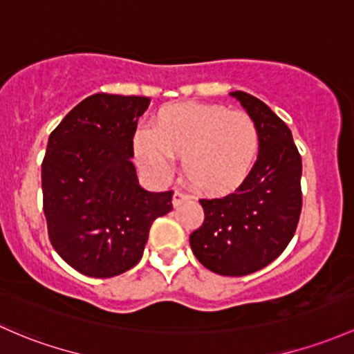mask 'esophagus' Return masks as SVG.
Listing matches in <instances>:
<instances>
[{
    "mask_svg": "<svg viewBox=\"0 0 354 354\" xmlns=\"http://www.w3.org/2000/svg\"><path fill=\"white\" fill-rule=\"evenodd\" d=\"M187 198H188L187 193H183V192H180V189H176V192H174V195H173V205L178 207L181 202H185V200H187Z\"/></svg>",
    "mask_w": 354,
    "mask_h": 354,
    "instance_id": "obj_1",
    "label": "esophagus"
}]
</instances>
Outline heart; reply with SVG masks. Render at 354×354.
Listing matches in <instances>:
<instances>
[{
	"label": "heart",
	"instance_id": "b5f03b06",
	"mask_svg": "<svg viewBox=\"0 0 354 354\" xmlns=\"http://www.w3.org/2000/svg\"><path fill=\"white\" fill-rule=\"evenodd\" d=\"M139 165L154 180L173 174L176 156L189 183L221 193L248 176L259 152V130L244 111L208 103H174L158 111L154 132L140 129L133 139Z\"/></svg>",
	"mask_w": 354,
	"mask_h": 354
}]
</instances>
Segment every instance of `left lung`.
<instances>
[{
	"mask_svg": "<svg viewBox=\"0 0 354 354\" xmlns=\"http://www.w3.org/2000/svg\"><path fill=\"white\" fill-rule=\"evenodd\" d=\"M259 130V154L239 188L200 200L205 221L189 234L203 266L224 277H244L270 265L292 241L302 212V159L286 124L266 103L232 91Z\"/></svg>",
	"mask_w": 354,
	"mask_h": 354,
	"instance_id": "left-lung-1",
	"label": "left lung"
}]
</instances>
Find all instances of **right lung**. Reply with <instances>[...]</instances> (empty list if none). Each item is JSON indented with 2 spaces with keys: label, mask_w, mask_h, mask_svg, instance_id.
Instances as JSON below:
<instances>
[{
  "label": "right lung",
  "mask_w": 354,
  "mask_h": 354,
  "mask_svg": "<svg viewBox=\"0 0 354 354\" xmlns=\"http://www.w3.org/2000/svg\"><path fill=\"white\" fill-rule=\"evenodd\" d=\"M151 100L96 93L49 136L44 214L57 254L80 273L111 278L140 261L149 229L173 210V192H147L133 166V133Z\"/></svg>",
  "instance_id": "right-lung-1"
}]
</instances>
